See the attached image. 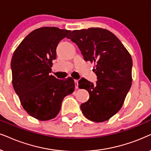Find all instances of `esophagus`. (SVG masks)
Segmentation results:
<instances>
[{"instance_id":"34e87169","label":"esophagus","mask_w":151,"mask_h":151,"mask_svg":"<svg viewBox=\"0 0 151 151\" xmlns=\"http://www.w3.org/2000/svg\"><path fill=\"white\" fill-rule=\"evenodd\" d=\"M74 82H75L76 89H78V80H74Z\"/></svg>"}]
</instances>
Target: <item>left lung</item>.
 I'll return each mask as SVG.
<instances>
[{"label": "left lung", "instance_id": "1", "mask_svg": "<svg viewBox=\"0 0 151 151\" xmlns=\"http://www.w3.org/2000/svg\"><path fill=\"white\" fill-rule=\"evenodd\" d=\"M75 43L85 61L95 62V85L85 78L80 89L87 90L89 99L80 105L86 118L103 122L122 107L132 85V60L121 41L105 29L91 28L72 31L67 37Z\"/></svg>", "mask_w": 151, "mask_h": 151}]
</instances>
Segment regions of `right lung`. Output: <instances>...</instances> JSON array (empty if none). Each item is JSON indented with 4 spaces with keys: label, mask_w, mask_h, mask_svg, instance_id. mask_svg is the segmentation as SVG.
Segmentation results:
<instances>
[{
    "label": "right lung",
    "mask_w": 151,
    "mask_h": 151,
    "mask_svg": "<svg viewBox=\"0 0 151 151\" xmlns=\"http://www.w3.org/2000/svg\"><path fill=\"white\" fill-rule=\"evenodd\" d=\"M70 32L55 27L36 29L25 37L12 58L14 89L23 109L40 121L55 118L64 98L75 89L73 78L60 80L50 74L57 46Z\"/></svg>",
    "instance_id": "right-lung-1"
}]
</instances>
